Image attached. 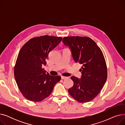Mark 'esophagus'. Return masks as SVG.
I'll use <instances>...</instances> for the list:
<instances>
[{
  "label": "esophagus",
  "instance_id": "1",
  "mask_svg": "<svg viewBox=\"0 0 125 125\" xmlns=\"http://www.w3.org/2000/svg\"><path fill=\"white\" fill-rule=\"evenodd\" d=\"M68 77H67V76H61V78L62 80H65V79H67V78H68Z\"/></svg>",
  "mask_w": 125,
  "mask_h": 125
}]
</instances>
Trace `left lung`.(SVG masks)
<instances>
[{"mask_svg":"<svg viewBox=\"0 0 125 125\" xmlns=\"http://www.w3.org/2000/svg\"><path fill=\"white\" fill-rule=\"evenodd\" d=\"M62 42L71 50L74 61L82 65L80 79L71 76L73 86L68 93L81 103L88 102L99 94L107 77L102 52L91 38L82 36L64 37Z\"/></svg>","mask_w":125,"mask_h":125,"instance_id":"left-lung-1","label":"left lung"}]
</instances>
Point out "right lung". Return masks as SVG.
<instances>
[{
  "mask_svg": "<svg viewBox=\"0 0 125 125\" xmlns=\"http://www.w3.org/2000/svg\"><path fill=\"white\" fill-rule=\"evenodd\" d=\"M62 38L44 35L32 38L20 51L14 68L18 87L27 100L38 102L52 92L55 84L61 80L42 68L45 65L49 52L59 44Z\"/></svg>",
  "mask_w": 125,
  "mask_h": 125,
  "instance_id": "add662e5",
  "label": "right lung"
}]
</instances>
